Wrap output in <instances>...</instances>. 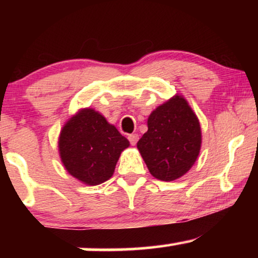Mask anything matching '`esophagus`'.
Instances as JSON below:
<instances>
[{"instance_id":"34e87169","label":"esophagus","mask_w":258,"mask_h":258,"mask_svg":"<svg viewBox=\"0 0 258 258\" xmlns=\"http://www.w3.org/2000/svg\"><path fill=\"white\" fill-rule=\"evenodd\" d=\"M128 140L132 146H135L137 141H139V135L137 134H130V135H128Z\"/></svg>"}]
</instances>
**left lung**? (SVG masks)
Here are the masks:
<instances>
[{
  "mask_svg": "<svg viewBox=\"0 0 258 258\" xmlns=\"http://www.w3.org/2000/svg\"><path fill=\"white\" fill-rule=\"evenodd\" d=\"M201 143L199 118L184 98L175 96L151 112L137 148L150 174L169 182L192 167Z\"/></svg>",
  "mask_w": 258,
  "mask_h": 258,
  "instance_id": "obj_1",
  "label": "left lung"
}]
</instances>
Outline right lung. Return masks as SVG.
Listing matches in <instances>:
<instances>
[{"label":"right lung","mask_w":258,"mask_h":258,"mask_svg":"<svg viewBox=\"0 0 258 258\" xmlns=\"http://www.w3.org/2000/svg\"><path fill=\"white\" fill-rule=\"evenodd\" d=\"M128 147L129 141L93 109L73 116L58 141L63 165L70 175L89 185L110 178L119 155Z\"/></svg>","instance_id":"add662e5"}]
</instances>
